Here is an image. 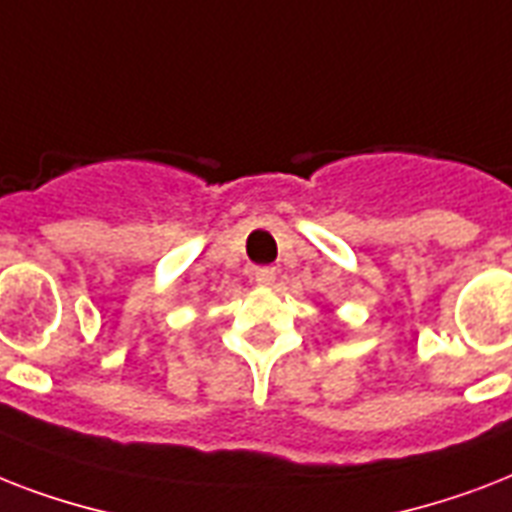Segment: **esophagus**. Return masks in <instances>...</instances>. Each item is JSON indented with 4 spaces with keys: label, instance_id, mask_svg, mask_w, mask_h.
Here are the masks:
<instances>
[{
    "label": "esophagus",
    "instance_id": "esophagus-1",
    "mask_svg": "<svg viewBox=\"0 0 512 512\" xmlns=\"http://www.w3.org/2000/svg\"><path fill=\"white\" fill-rule=\"evenodd\" d=\"M252 279H255L260 287H271L273 281H276V268H271V265H260V268L252 271Z\"/></svg>",
    "mask_w": 512,
    "mask_h": 512
}]
</instances>
